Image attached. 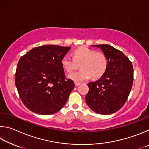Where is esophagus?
Here are the masks:
<instances>
[{
  "mask_svg": "<svg viewBox=\"0 0 149 149\" xmlns=\"http://www.w3.org/2000/svg\"><path fill=\"white\" fill-rule=\"evenodd\" d=\"M81 84V83H77V82H75V86H78V85H79Z\"/></svg>",
  "mask_w": 149,
  "mask_h": 149,
  "instance_id": "34e87169",
  "label": "esophagus"
}]
</instances>
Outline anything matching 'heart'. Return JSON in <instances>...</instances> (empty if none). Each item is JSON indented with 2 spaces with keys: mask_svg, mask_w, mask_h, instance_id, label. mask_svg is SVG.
<instances>
[{
  "mask_svg": "<svg viewBox=\"0 0 149 149\" xmlns=\"http://www.w3.org/2000/svg\"><path fill=\"white\" fill-rule=\"evenodd\" d=\"M73 58L70 55H65L61 60L62 66L65 71L72 72L81 64V70L72 73L68 77L75 82L80 83L93 77L98 78L104 74L108 67L107 56L102 52H96L89 48L82 47L74 50Z\"/></svg>",
  "mask_w": 149,
  "mask_h": 149,
  "instance_id": "1",
  "label": "heart"
}]
</instances>
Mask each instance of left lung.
<instances>
[{
    "label": "left lung",
    "instance_id": "obj_1",
    "mask_svg": "<svg viewBox=\"0 0 149 149\" xmlns=\"http://www.w3.org/2000/svg\"><path fill=\"white\" fill-rule=\"evenodd\" d=\"M107 58L108 67L95 82L88 84L85 96L88 107L100 114H111L119 110L127 99L133 81V65L122 52L109 45H92Z\"/></svg>",
    "mask_w": 149,
    "mask_h": 149
}]
</instances>
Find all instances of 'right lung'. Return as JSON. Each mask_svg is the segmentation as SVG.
<instances>
[{"instance_id":"add662e5","label":"right lung","mask_w":149,"mask_h":149,"mask_svg":"<svg viewBox=\"0 0 149 149\" xmlns=\"http://www.w3.org/2000/svg\"><path fill=\"white\" fill-rule=\"evenodd\" d=\"M70 49L42 45L20 58L15 83L20 99L29 110L41 115L52 114L66 103L75 85L65 78L61 60Z\"/></svg>"}]
</instances>
